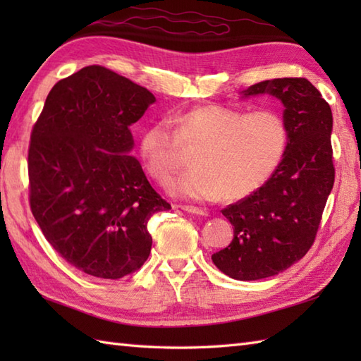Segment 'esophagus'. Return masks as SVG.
<instances>
[{
	"label": "esophagus",
	"mask_w": 361,
	"mask_h": 361,
	"mask_svg": "<svg viewBox=\"0 0 361 361\" xmlns=\"http://www.w3.org/2000/svg\"><path fill=\"white\" fill-rule=\"evenodd\" d=\"M180 209H183L185 212H189V214H194V216H203L206 217L208 216V211L206 209H202V208H195V206H178Z\"/></svg>",
	"instance_id": "esophagus-1"
}]
</instances>
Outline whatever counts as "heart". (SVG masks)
Masks as SVG:
<instances>
[{"label": "heart", "instance_id": "heart-1", "mask_svg": "<svg viewBox=\"0 0 361 361\" xmlns=\"http://www.w3.org/2000/svg\"><path fill=\"white\" fill-rule=\"evenodd\" d=\"M144 128L140 153L161 185L181 164V147L194 149L189 171L169 183V192L189 200H242L271 178L286 155L288 127L273 110L243 111L209 104Z\"/></svg>", "mask_w": 361, "mask_h": 361}]
</instances>
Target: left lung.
Instances as JSON below:
<instances>
[{
	"instance_id": "1",
	"label": "left lung",
	"mask_w": 361,
	"mask_h": 361,
	"mask_svg": "<svg viewBox=\"0 0 361 361\" xmlns=\"http://www.w3.org/2000/svg\"><path fill=\"white\" fill-rule=\"evenodd\" d=\"M265 93L283 104L288 145L262 188L221 211L234 237L212 262L237 281L270 278L305 256L335 181L332 110L319 91L307 79L283 78L251 85L243 97Z\"/></svg>"
}]
</instances>
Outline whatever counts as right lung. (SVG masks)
I'll list each match as a JSON object with an SVG mask.
<instances>
[{
	"instance_id": "right-lung-1",
	"label": "right lung",
	"mask_w": 361,
	"mask_h": 361,
	"mask_svg": "<svg viewBox=\"0 0 361 361\" xmlns=\"http://www.w3.org/2000/svg\"><path fill=\"white\" fill-rule=\"evenodd\" d=\"M153 102L147 88L85 66L52 87L30 133V211L52 248L96 278L141 268L149 219L171 209L132 157L130 126Z\"/></svg>"
}]
</instances>
